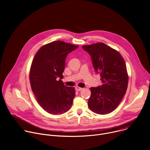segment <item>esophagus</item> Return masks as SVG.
Instances as JSON below:
<instances>
[{
    "label": "esophagus",
    "mask_w": 150,
    "mask_h": 150,
    "mask_svg": "<svg viewBox=\"0 0 150 150\" xmlns=\"http://www.w3.org/2000/svg\"><path fill=\"white\" fill-rule=\"evenodd\" d=\"M75 90L76 91H81L82 90V88H81V87H75Z\"/></svg>",
    "instance_id": "34e87169"
}]
</instances>
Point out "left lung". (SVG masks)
<instances>
[{
  "mask_svg": "<svg viewBox=\"0 0 150 150\" xmlns=\"http://www.w3.org/2000/svg\"><path fill=\"white\" fill-rule=\"evenodd\" d=\"M82 47L90 55L94 70L100 75L103 83L90 88L89 108L97 114L110 113L117 108L127 90L128 75L125 62L117 50L103 42Z\"/></svg>",
  "mask_w": 150,
  "mask_h": 150,
  "instance_id": "obj_1",
  "label": "left lung"
}]
</instances>
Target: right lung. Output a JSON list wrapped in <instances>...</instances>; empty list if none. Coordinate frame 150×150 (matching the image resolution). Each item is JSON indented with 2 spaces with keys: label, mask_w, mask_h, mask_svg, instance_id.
<instances>
[{
  "label": "right lung",
  "mask_w": 150,
  "mask_h": 150,
  "mask_svg": "<svg viewBox=\"0 0 150 150\" xmlns=\"http://www.w3.org/2000/svg\"><path fill=\"white\" fill-rule=\"evenodd\" d=\"M78 46L55 41L42 46L31 66V90L41 108L52 115H61L72 107L75 88L65 86L62 79L67 55Z\"/></svg>",
  "instance_id": "1"
}]
</instances>
